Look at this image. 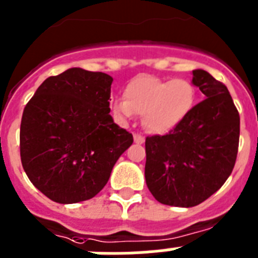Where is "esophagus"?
<instances>
[{"mask_svg":"<svg viewBox=\"0 0 258 258\" xmlns=\"http://www.w3.org/2000/svg\"><path fill=\"white\" fill-rule=\"evenodd\" d=\"M134 142L136 143H143L145 142V137L142 134H138V133H134Z\"/></svg>","mask_w":258,"mask_h":258,"instance_id":"esophagus-1","label":"esophagus"}]
</instances>
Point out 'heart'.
I'll return each instance as SVG.
<instances>
[{"label": "heart", "mask_w": 258, "mask_h": 258, "mask_svg": "<svg viewBox=\"0 0 258 258\" xmlns=\"http://www.w3.org/2000/svg\"><path fill=\"white\" fill-rule=\"evenodd\" d=\"M197 99V89L186 79H160L142 75L133 79L111 107L121 121L142 115L146 131L164 134L187 117Z\"/></svg>", "instance_id": "1"}]
</instances>
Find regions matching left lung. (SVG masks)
<instances>
[{
    "label": "left lung",
    "mask_w": 258,
    "mask_h": 258,
    "mask_svg": "<svg viewBox=\"0 0 258 258\" xmlns=\"http://www.w3.org/2000/svg\"><path fill=\"white\" fill-rule=\"evenodd\" d=\"M192 84L206 99L165 136L146 138L145 177L161 204L195 207L221 188L236 161L240 117L225 84L203 70Z\"/></svg>",
    "instance_id": "1"
}]
</instances>
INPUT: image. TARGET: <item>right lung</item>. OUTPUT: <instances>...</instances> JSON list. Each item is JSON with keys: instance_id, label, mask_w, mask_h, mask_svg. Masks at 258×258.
I'll list each match as a JSON object with an SVG mask.
<instances>
[{"instance_id": "right-lung-1", "label": "right lung", "mask_w": 258, "mask_h": 258, "mask_svg": "<svg viewBox=\"0 0 258 258\" xmlns=\"http://www.w3.org/2000/svg\"><path fill=\"white\" fill-rule=\"evenodd\" d=\"M113 79L70 68L50 76L24 107L20 159L29 181L60 204L94 198L133 136L109 115Z\"/></svg>"}]
</instances>
